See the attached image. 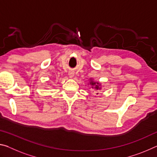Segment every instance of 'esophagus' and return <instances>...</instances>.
Returning <instances> with one entry per match:
<instances>
[{
	"label": "esophagus",
	"mask_w": 157,
	"mask_h": 157,
	"mask_svg": "<svg viewBox=\"0 0 157 157\" xmlns=\"http://www.w3.org/2000/svg\"><path fill=\"white\" fill-rule=\"evenodd\" d=\"M68 76H69V78H73L74 72H73V71H70V72L68 73Z\"/></svg>",
	"instance_id": "obj_1"
}]
</instances>
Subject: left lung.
<instances>
[{"label":"left lung","mask_w":157,"mask_h":157,"mask_svg":"<svg viewBox=\"0 0 157 157\" xmlns=\"http://www.w3.org/2000/svg\"><path fill=\"white\" fill-rule=\"evenodd\" d=\"M89 83L88 84H90L91 85V88L92 89H94L95 91H100L101 89H102V84H101V83H100V82H95L94 80V79L92 78H90L89 79ZM97 94H98V93H97Z\"/></svg>","instance_id":"left-lung-1"}]
</instances>
